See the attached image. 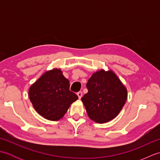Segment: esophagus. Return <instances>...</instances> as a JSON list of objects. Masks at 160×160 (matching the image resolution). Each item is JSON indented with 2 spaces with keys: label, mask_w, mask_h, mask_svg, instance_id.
<instances>
[{
  "label": "esophagus",
  "mask_w": 160,
  "mask_h": 160,
  "mask_svg": "<svg viewBox=\"0 0 160 160\" xmlns=\"http://www.w3.org/2000/svg\"><path fill=\"white\" fill-rule=\"evenodd\" d=\"M77 96H78V98H79V99H81V98L82 96V93L81 92V91H79V92L77 93Z\"/></svg>",
  "instance_id": "esophagus-1"
}]
</instances>
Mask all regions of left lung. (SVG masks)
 Instances as JSON below:
<instances>
[{
    "label": "left lung",
    "instance_id": "8db88e82",
    "mask_svg": "<svg viewBox=\"0 0 160 160\" xmlns=\"http://www.w3.org/2000/svg\"><path fill=\"white\" fill-rule=\"evenodd\" d=\"M88 93L81 98L91 120L102 124L120 113L127 99V90L113 71L95 72L87 83Z\"/></svg>",
    "mask_w": 160,
    "mask_h": 160
}]
</instances>
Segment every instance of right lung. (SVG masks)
Returning <instances> with one entry per match:
<instances>
[{"label": "right lung", "instance_id": "right-lung-1", "mask_svg": "<svg viewBox=\"0 0 160 160\" xmlns=\"http://www.w3.org/2000/svg\"><path fill=\"white\" fill-rule=\"evenodd\" d=\"M69 80L60 69L47 71L30 87V101L41 116L49 120H59L70 105L78 99L77 95L69 90Z\"/></svg>", "mask_w": 160, "mask_h": 160}]
</instances>
